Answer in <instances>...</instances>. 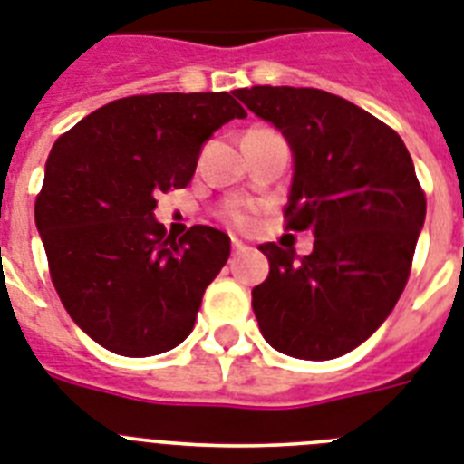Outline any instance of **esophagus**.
<instances>
[{"label":"esophagus","mask_w":464,"mask_h":464,"mask_svg":"<svg viewBox=\"0 0 464 464\" xmlns=\"http://www.w3.org/2000/svg\"><path fill=\"white\" fill-rule=\"evenodd\" d=\"M231 245H233V252H236V255H238V252H245V250H247V245H245L243 240H238V238H233V240H231Z\"/></svg>","instance_id":"obj_1"}]
</instances>
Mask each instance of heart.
<instances>
[{
  "instance_id": "1",
  "label": "heart",
  "mask_w": 464,
  "mask_h": 464,
  "mask_svg": "<svg viewBox=\"0 0 464 464\" xmlns=\"http://www.w3.org/2000/svg\"><path fill=\"white\" fill-rule=\"evenodd\" d=\"M231 221H233V226H238V228H247L252 219H250V214H247V212H233Z\"/></svg>"
}]
</instances>
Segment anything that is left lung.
<instances>
[{
	"label": "left lung",
	"mask_w": 464,
	"mask_h": 464,
	"mask_svg": "<svg viewBox=\"0 0 464 464\" xmlns=\"http://www.w3.org/2000/svg\"><path fill=\"white\" fill-rule=\"evenodd\" d=\"M293 152L285 217L310 228L297 257L259 245L269 276L252 288V310L271 348L300 360H334L374 334L408 284L427 198L401 135L353 102L317 88L236 90Z\"/></svg>",
	"instance_id": "1"
}]
</instances>
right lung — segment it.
Segmentation results:
<instances>
[{"mask_svg": "<svg viewBox=\"0 0 464 464\" xmlns=\"http://www.w3.org/2000/svg\"><path fill=\"white\" fill-rule=\"evenodd\" d=\"M245 116L228 92L133 95L54 142L35 202L37 233L63 307L102 348L150 357L190 336L231 238L212 226L167 238L154 198L188 186L214 130Z\"/></svg>", "mask_w": 464, "mask_h": 464, "instance_id": "right-lung-1", "label": "right lung"}]
</instances>
